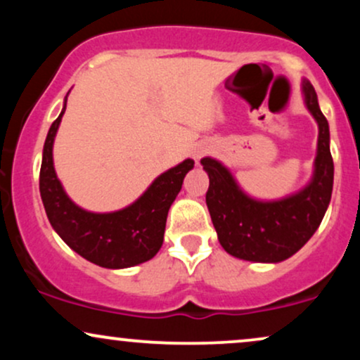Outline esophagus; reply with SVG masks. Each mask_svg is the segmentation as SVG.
I'll list each match as a JSON object with an SVG mask.
<instances>
[{"label":"esophagus","mask_w":360,"mask_h":360,"mask_svg":"<svg viewBox=\"0 0 360 360\" xmlns=\"http://www.w3.org/2000/svg\"><path fill=\"white\" fill-rule=\"evenodd\" d=\"M201 155H203V150H198V152H194V157H196V159H200Z\"/></svg>","instance_id":"esophagus-1"}]
</instances>
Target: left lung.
Returning <instances> with one entry per match:
<instances>
[{"label": "left lung", "mask_w": 360, "mask_h": 360, "mask_svg": "<svg viewBox=\"0 0 360 360\" xmlns=\"http://www.w3.org/2000/svg\"><path fill=\"white\" fill-rule=\"evenodd\" d=\"M304 103L318 123L315 172L307 188L279 201L252 200L218 160L205 157L210 188L206 205L221 247L233 257L252 262H281L291 257L316 232L333 188L328 122L318 106L311 82L303 81Z\"/></svg>", "instance_id": "1"}]
</instances>
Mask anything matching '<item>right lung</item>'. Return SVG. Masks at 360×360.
<instances>
[{
  "label": "right lung",
  "mask_w": 360,
  "mask_h": 360,
  "mask_svg": "<svg viewBox=\"0 0 360 360\" xmlns=\"http://www.w3.org/2000/svg\"><path fill=\"white\" fill-rule=\"evenodd\" d=\"M64 111L65 103L45 139L40 167V196L49 221L74 252L96 266L123 269L150 260L162 247L169 208L194 160L186 159L160 174L135 203L120 212H86L69 200L53 169V139Z\"/></svg>",
  "instance_id": "obj_1"
}]
</instances>
